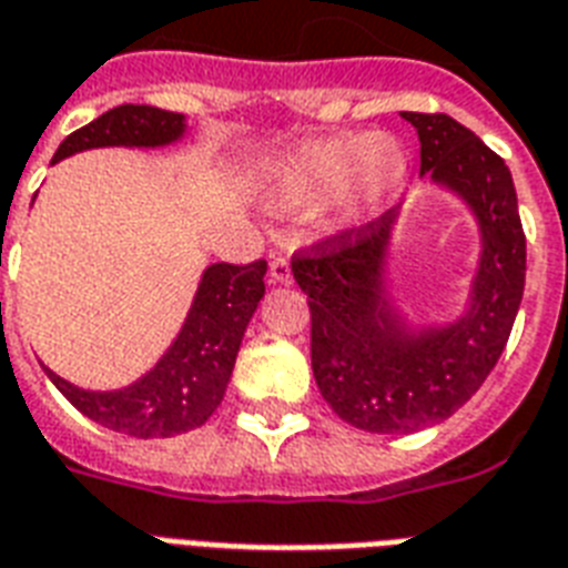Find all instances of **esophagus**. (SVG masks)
<instances>
[{"instance_id":"1","label":"esophagus","mask_w":568,"mask_h":568,"mask_svg":"<svg viewBox=\"0 0 568 568\" xmlns=\"http://www.w3.org/2000/svg\"><path fill=\"white\" fill-rule=\"evenodd\" d=\"M270 278L278 281V284H290V281H293V263H290L287 254H272Z\"/></svg>"}]
</instances>
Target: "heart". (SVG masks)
<instances>
[{
    "mask_svg": "<svg viewBox=\"0 0 568 568\" xmlns=\"http://www.w3.org/2000/svg\"><path fill=\"white\" fill-rule=\"evenodd\" d=\"M408 156L394 135L344 133L302 144L278 165L275 192L287 210L337 197L346 215H371L397 195Z\"/></svg>",
    "mask_w": 568,
    "mask_h": 568,
    "instance_id": "obj_1",
    "label": "heart"
}]
</instances>
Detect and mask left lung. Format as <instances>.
Returning <instances> with one entry per match:
<instances>
[{
	"instance_id": "1",
	"label": "left lung",
	"mask_w": 568,
	"mask_h": 568,
	"mask_svg": "<svg viewBox=\"0 0 568 568\" xmlns=\"http://www.w3.org/2000/svg\"><path fill=\"white\" fill-rule=\"evenodd\" d=\"M420 139V174L463 195L483 257L468 314L447 328L406 332L382 296L394 210L293 254L311 307V367L332 412L364 433H417L477 394L509 341L525 293V231L498 153L442 112H403Z\"/></svg>"
}]
</instances>
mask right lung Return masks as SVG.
<instances>
[{
	"label": "right lung",
	"mask_w": 568,
	"mask_h": 568,
	"mask_svg": "<svg viewBox=\"0 0 568 568\" xmlns=\"http://www.w3.org/2000/svg\"><path fill=\"white\" fill-rule=\"evenodd\" d=\"M186 121L178 112L156 105H115L91 124L70 133L55 151L59 162L70 153L105 144L126 148H160L180 139ZM266 261L213 263L201 278L197 296L183 332L162 362L144 379L124 390H82L43 367L52 385L73 406L105 429L135 438H171L189 433L213 415L231 382L245 325L266 293Z\"/></svg>",
	"instance_id": "obj_1"
}]
</instances>
